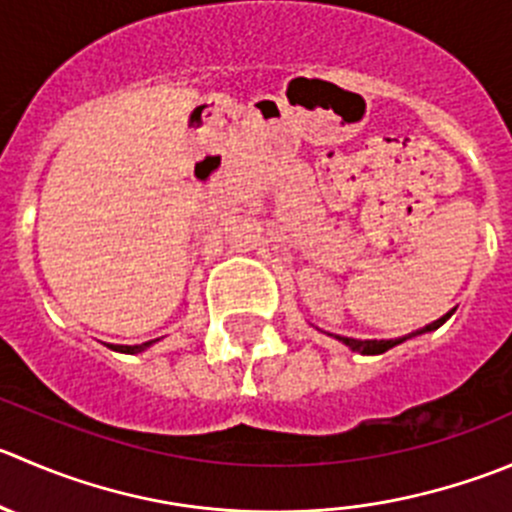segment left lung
Masks as SVG:
<instances>
[{
	"mask_svg": "<svg viewBox=\"0 0 512 512\" xmlns=\"http://www.w3.org/2000/svg\"><path fill=\"white\" fill-rule=\"evenodd\" d=\"M448 320V315H443L440 317V320H435V322H430V325H425L423 330H415V332H410V335H403V337H395V340H355V337H342V335H335L337 340L342 342V345H347L350 347L352 352H360V355H380V352H388L390 347H395V345H400V342H405V340H410V337H415V335H420V332H430V330H438L440 325H443V322Z\"/></svg>",
	"mask_w": 512,
	"mask_h": 512,
	"instance_id": "obj_1",
	"label": "left lung"
}]
</instances>
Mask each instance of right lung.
<instances>
[{"instance_id":"right-lung-1","label":"right lung","mask_w":512,"mask_h":512,"mask_svg":"<svg viewBox=\"0 0 512 512\" xmlns=\"http://www.w3.org/2000/svg\"><path fill=\"white\" fill-rule=\"evenodd\" d=\"M152 342H155V340H150V342H142V345H117V347H112V350L127 352V355H135V352H142V350H147V347H150Z\"/></svg>"}]
</instances>
